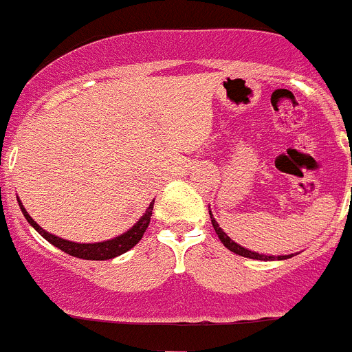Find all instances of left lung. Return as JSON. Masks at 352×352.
Masks as SVG:
<instances>
[{
  "label": "left lung",
  "instance_id": "left-lung-1",
  "mask_svg": "<svg viewBox=\"0 0 352 352\" xmlns=\"http://www.w3.org/2000/svg\"><path fill=\"white\" fill-rule=\"evenodd\" d=\"M210 217H211V223H213L214 232L219 234L220 241H222V243L226 245V248H229V250L234 252V254H238V256L248 257V259H259V261H275V259L282 261V259H289V257H292V256H278V257H275V256H263V254H257V252L247 250V248H243V247H241V245L234 243V241H232V239L229 238V236H227L226 232L222 231V229H220V226H219V223H217V220L213 219V214L210 213Z\"/></svg>",
  "mask_w": 352,
  "mask_h": 352
}]
</instances>
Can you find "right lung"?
Listing matches in <instances>:
<instances>
[{
	"mask_svg": "<svg viewBox=\"0 0 352 352\" xmlns=\"http://www.w3.org/2000/svg\"><path fill=\"white\" fill-rule=\"evenodd\" d=\"M153 203L149 204L148 211L142 214L141 220H139V222L135 223L132 229H129L125 234L118 236V238H114V239H109V241H102V243H74V241H67V239H63V238H58V236H54V234H49L47 231H43L42 227H40L38 223L31 219L30 214H28V211L24 210L23 203H19V206H21V210H23V214L26 217L28 222L35 227L36 231H38L43 238L47 239L49 243H52L54 247L60 248V250L67 252V254H70V256L79 257V259L105 261V259H113V257L121 256V254H125V252H129L130 248L135 247V245L141 241V238L144 236L146 229H148V226H149V220H151V213H153Z\"/></svg>",
	"mask_w": 352,
	"mask_h": 352,
	"instance_id": "add662e5",
	"label": "right lung"
}]
</instances>
